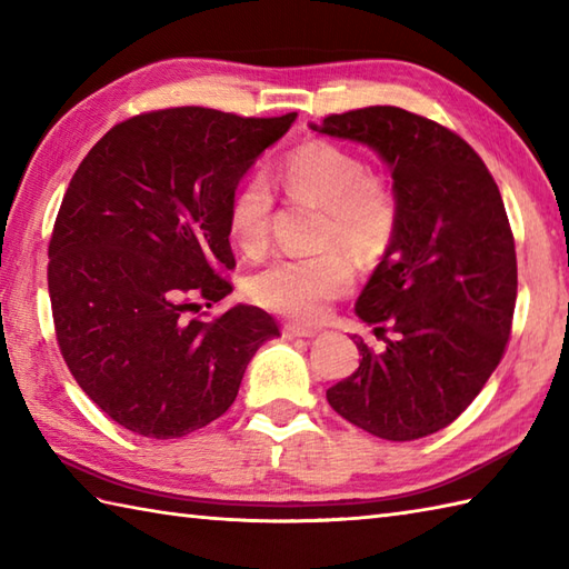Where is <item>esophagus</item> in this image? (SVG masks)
Listing matches in <instances>:
<instances>
[{
    "label": "esophagus",
    "mask_w": 569,
    "mask_h": 569,
    "mask_svg": "<svg viewBox=\"0 0 569 569\" xmlns=\"http://www.w3.org/2000/svg\"><path fill=\"white\" fill-rule=\"evenodd\" d=\"M316 335H318V330L303 328V325H296V322L283 325V337H286V340H298V337H303V340H310V337H316Z\"/></svg>",
    "instance_id": "1"
}]
</instances>
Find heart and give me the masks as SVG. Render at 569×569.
Here are the masks:
<instances>
[{"label":"heart","mask_w":569,"mask_h":569,"mask_svg":"<svg viewBox=\"0 0 569 569\" xmlns=\"http://www.w3.org/2000/svg\"><path fill=\"white\" fill-rule=\"evenodd\" d=\"M278 180L296 198L320 204L328 214L325 241L347 251L371 253L389 241L396 224V202L369 166L330 141H308L278 166ZM273 210L271 186L263 176H249L229 200V234L249 257H259L269 241ZM352 269L340 253L278 259L249 281V296L259 306L296 320H320L330 300L347 293Z\"/></svg>","instance_id":"1"}]
</instances>
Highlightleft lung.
<instances>
[{
  "instance_id": "left-lung-1",
  "label": "left lung",
  "mask_w": 569,
  "mask_h": 569,
  "mask_svg": "<svg viewBox=\"0 0 569 569\" xmlns=\"http://www.w3.org/2000/svg\"><path fill=\"white\" fill-rule=\"evenodd\" d=\"M310 129L377 151L396 202L389 247L355 308L393 337L383 352L357 340L359 367L328 401L377 438H426L475 401L509 342L518 273L501 192L465 139L401 107L332 114Z\"/></svg>"
}]
</instances>
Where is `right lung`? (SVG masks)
Instances as JSON below:
<instances>
[{"label": "right lung", "instance_id": "add662e5", "mask_svg": "<svg viewBox=\"0 0 569 569\" xmlns=\"http://www.w3.org/2000/svg\"><path fill=\"white\" fill-rule=\"evenodd\" d=\"M296 117L173 107L112 127L78 166L48 244V293L70 373L122 428L156 440L204 428L278 337L253 306L212 322L190 312L232 293L229 200Z\"/></svg>", "mask_w": 569, "mask_h": 569}]
</instances>
